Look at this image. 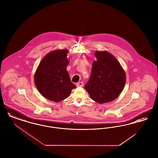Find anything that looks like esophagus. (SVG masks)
Segmentation results:
<instances>
[{"label":"esophagus","instance_id":"esophagus-1","mask_svg":"<svg viewBox=\"0 0 158 158\" xmlns=\"http://www.w3.org/2000/svg\"><path fill=\"white\" fill-rule=\"evenodd\" d=\"M83 83L82 82L77 83H76V86H81V87H82V86H83Z\"/></svg>","mask_w":158,"mask_h":158}]
</instances>
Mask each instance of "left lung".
Segmentation results:
<instances>
[{
    "instance_id": "8db88e82",
    "label": "left lung",
    "mask_w": 158,
    "mask_h": 158,
    "mask_svg": "<svg viewBox=\"0 0 158 158\" xmlns=\"http://www.w3.org/2000/svg\"><path fill=\"white\" fill-rule=\"evenodd\" d=\"M97 60L92 63L91 75L85 85L92 100L99 104L117 98L126 84V73L117 59L106 51H96Z\"/></svg>"
}]
</instances>
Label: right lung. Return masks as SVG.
Returning a JSON list of instances; mask_svg holds the SVG:
<instances>
[{"instance_id":"add662e5","label":"right lung","mask_w":158,"mask_h":158,"mask_svg":"<svg viewBox=\"0 0 158 158\" xmlns=\"http://www.w3.org/2000/svg\"><path fill=\"white\" fill-rule=\"evenodd\" d=\"M68 49L55 50L46 54L34 74V83L44 98L60 102L68 98L76 86L66 70L69 60Z\"/></svg>"}]
</instances>
